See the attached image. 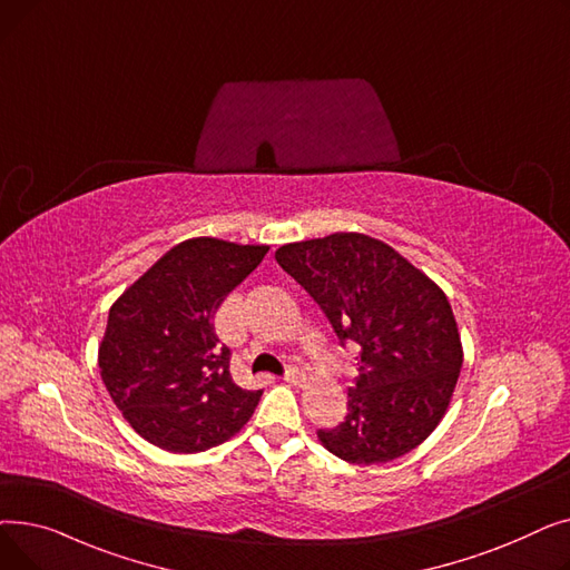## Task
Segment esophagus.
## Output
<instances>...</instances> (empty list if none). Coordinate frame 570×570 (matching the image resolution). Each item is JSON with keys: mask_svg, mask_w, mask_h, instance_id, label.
<instances>
[{"mask_svg": "<svg viewBox=\"0 0 570 570\" xmlns=\"http://www.w3.org/2000/svg\"><path fill=\"white\" fill-rule=\"evenodd\" d=\"M284 381H288L291 385H303L305 383V374L297 367H288L284 374Z\"/></svg>", "mask_w": 570, "mask_h": 570, "instance_id": "1", "label": "esophagus"}]
</instances>
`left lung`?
<instances>
[{
	"label": "left lung",
	"mask_w": 570,
	"mask_h": 570,
	"mask_svg": "<svg viewBox=\"0 0 570 570\" xmlns=\"http://www.w3.org/2000/svg\"><path fill=\"white\" fill-rule=\"evenodd\" d=\"M275 258L318 303L340 342L361 346L344 423L318 430V441L351 464H383L421 445L441 423L462 370L445 293L363 233L291 243Z\"/></svg>",
	"instance_id": "left-lung-1"
}]
</instances>
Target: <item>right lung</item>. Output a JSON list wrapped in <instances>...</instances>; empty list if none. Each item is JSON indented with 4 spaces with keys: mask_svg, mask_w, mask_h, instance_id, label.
<instances>
[{
    "mask_svg": "<svg viewBox=\"0 0 570 570\" xmlns=\"http://www.w3.org/2000/svg\"><path fill=\"white\" fill-rule=\"evenodd\" d=\"M269 247L191 237L117 297L99 344L115 406L149 443L200 453L247 425L263 391L239 387L215 314Z\"/></svg>",
    "mask_w": 570,
    "mask_h": 570,
    "instance_id": "1",
    "label": "right lung"
}]
</instances>
